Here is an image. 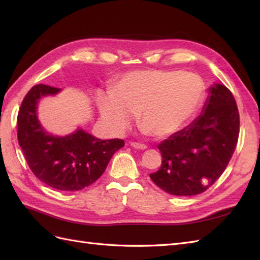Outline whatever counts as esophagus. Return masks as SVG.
I'll return each mask as SVG.
<instances>
[{
  "label": "esophagus",
  "instance_id": "1",
  "mask_svg": "<svg viewBox=\"0 0 260 260\" xmlns=\"http://www.w3.org/2000/svg\"><path fill=\"white\" fill-rule=\"evenodd\" d=\"M131 145H132V147L136 148V150H146L147 148V146L145 144H141V143H136V142L131 143Z\"/></svg>",
  "mask_w": 260,
  "mask_h": 260
}]
</instances>
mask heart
Segmentation results:
<instances>
[{"mask_svg": "<svg viewBox=\"0 0 260 260\" xmlns=\"http://www.w3.org/2000/svg\"><path fill=\"white\" fill-rule=\"evenodd\" d=\"M206 86L200 76L181 70H136L124 75L114 91L101 92L98 109L109 129L123 132L139 115L146 133L170 136L201 108Z\"/></svg>", "mask_w": 260, "mask_h": 260, "instance_id": "obj_1", "label": "heart"}]
</instances>
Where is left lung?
Masks as SVG:
<instances>
[{
    "label": "left lung",
    "mask_w": 260,
    "mask_h": 260,
    "mask_svg": "<svg viewBox=\"0 0 260 260\" xmlns=\"http://www.w3.org/2000/svg\"><path fill=\"white\" fill-rule=\"evenodd\" d=\"M238 136L239 113L233 93L213 84L199 117L158 144L162 165L150 178L170 194L202 193L227 168Z\"/></svg>",
    "instance_id": "1"
}]
</instances>
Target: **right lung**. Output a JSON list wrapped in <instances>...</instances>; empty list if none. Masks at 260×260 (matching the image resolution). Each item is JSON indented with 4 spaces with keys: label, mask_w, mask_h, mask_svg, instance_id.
<instances>
[{
    "label": "right lung",
    "mask_w": 260,
    "mask_h": 260,
    "mask_svg": "<svg viewBox=\"0 0 260 260\" xmlns=\"http://www.w3.org/2000/svg\"><path fill=\"white\" fill-rule=\"evenodd\" d=\"M60 88L33 86L18 115V141L29 168L43 183L61 191H78L92 184L105 172L124 141L101 140L80 127L64 136L50 134L38 117L40 99L54 96Z\"/></svg>",
    "instance_id": "add662e5"
}]
</instances>
